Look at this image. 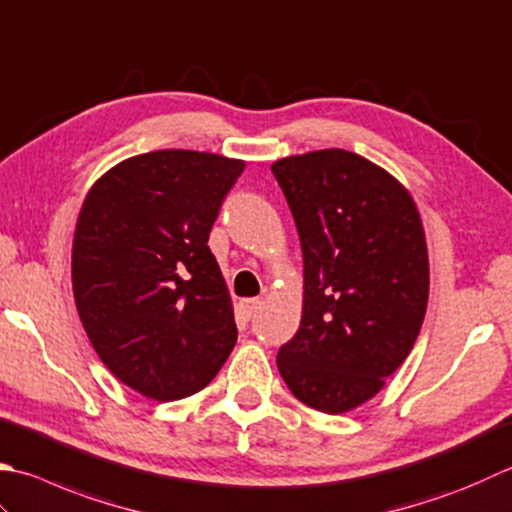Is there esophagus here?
<instances>
[{
	"instance_id": "obj_1",
	"label": "esophagus",
	"mask_w": 512,
	"mask_h": 512,
	"mask_svg": "<svg viewBox=\"0 0 512 512\" xmlns=\"http://www.w3.org/2000/svg\"><path fill=\"white\" fill-rule=\"evenodd\" d=\"M259 306H262V299H259V297L239 299V304H237V313H239V317L244 319V322H248V319L255 315V310H257Z\"/></svg>"
}]
</instances>
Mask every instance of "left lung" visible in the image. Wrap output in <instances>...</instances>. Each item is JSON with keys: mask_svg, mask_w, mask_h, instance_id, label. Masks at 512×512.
<instances>
[{"mask_svg": "<svg viewBox=\"0 0 512 512\" xmlns=\"http://www.w3.org/2000/svg\"><path fill=\"white\" fill-rule=\"evenodd\" d=\"M304 253V308L277 368L299 402L346 413L404 364L428 304L417 206L384 168L342 148L273 166Z\"/></svg>", "mask_w": 512, "mask_h": 512, "instance_id": "8db88e82", "label": "left lung"}]
</instances>
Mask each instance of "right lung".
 Wrapping results in <instances>:
<instances>
[{
    "label": "right lung",
    "mask_w": 512,
    "mask_h": 512,
    "mask_svg": "<svg viewBox=\"0 0 512 512\" xmlns=\"http://www.w3.org/2000/svg\"><path fill=\"white\" fill-rule=\"evenodd\" d=\"M242 170L222 155L155 150L110 168L79 210V319L110 373L144 397L195 395L237 342L208 235Z\"/></svg>",
    "instance_id": "add662e5"
}]
</instances>
